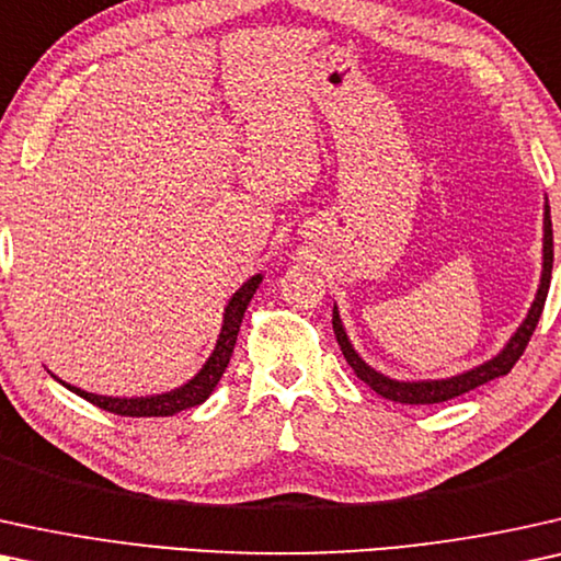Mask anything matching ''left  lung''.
I'll return each mask as SVG.
<instances>
[{
	"label": "left lung",
	"mask_w": 561,
	"mask_h": 561,
	"mask_svg": "<svg viewBox=\"0 0 561 561\" xmlns=\"http://www.w3.org/2000/svg\"><path fill=\"white\" fill-rule=\"evenodd\" d=\"M551 266H554V233H551L549 205H543V272H541V285H539V293H536L531 310H528L524 323H520L513 339L507 341V346L500 351L495 358H490V362L480 364V367L465 371V375H457L449 379H428V382H398V379L379 375V371L371 369L369 364H364L362 356H358L354 346H351V341L346 339V331H343L341 325L339 308H333L335 341H339L343 356H346L351 369L356 371V377L364 379V382H367L377 394H382L385 400L402 402V405H433V402H446L451 398H459V394L474 390V387L490 382V379L507 375V371L515 367V362L524 356L528 341H531V335L536 331V323H539L543 312V302H547Z\"/></svg>",
	"instance_id": "8db88e82"
}]
</instances>
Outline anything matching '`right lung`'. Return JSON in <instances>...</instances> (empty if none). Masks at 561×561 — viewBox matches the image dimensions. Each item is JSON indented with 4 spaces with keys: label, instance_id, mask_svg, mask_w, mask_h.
Here are the masks:
<instances>
[{
    "label": "right lung",
    "instance_id": "obj_1",
    "mask_svg": "<svg viewBox=\"0 0 561 561\" xmlns=\"http://www.w3.org/2000/svg\"><path fill=\"white\" fill-rule=\"evenodd\" d=\"M259 285H261V274L251 276V279L245 282L233 297H230L226 316H222V331L218 335V343H215L213 356L207 358V364L199 369L197 377L190 379V382L182 387H176V390L153 394V398H104V394L84 392L79 390V387H71L66 382L64 387H69V390L77 392L79 398H84L96 408L107 410V413L128 415V417H159V415L163 417V415L182 413L186 408L203 405V402L213 394L215 387H218L222 371H226L230 356H233V346H236L238 331H241L243 312L249 308L251 297L256 293ZM58 382H61V379H58Z\"/></svg>",
    "mask_w": 561,
    "mask_h": 561
}]
</instances>
